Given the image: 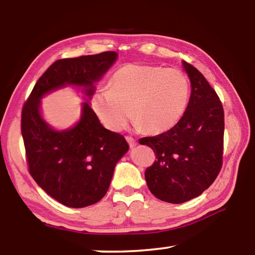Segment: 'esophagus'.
I'll list each match as a JSON object with an SVG mask.
<instances>
[{
  "mask_svg": "<svg viewBox=\"0 0 255 255\" xmlns=\"http://www.w3.org/2000/svg\"><path fill=\"white\" fill-rule=\"evenodd\" d=\"M126 140L128 141V144H129V146H130V147H133V146L137 144L136 139H133V138L130 137V136H126Z\"/></svg>",
  "mask_w": 255,
  "mask_h": 255,
  "instance_id": "esophagus-1",
  "label": "esophagus"
}]
</instances>
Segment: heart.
I'll use <instances>...</instances> for the list:
<instances>
[{
    "label": "heart",
    "mask_w": 255,
    "mask_h": 255,
    "mask_svg": "<svg viewBox=\"0 0 255 255\" xmlns=\"http://www.w3.org/2000/svg\"><path fill=\"white\" fill-rule=\"evenodd\" d=\"M190 99V81L176 68L127 64L115 72L110 88L93 94L92 106L107 128L119 131L129 117L148 133L165 131L182 118Z\"/></svg>",
    "instance_id": "heart-1"
}]
</instances>
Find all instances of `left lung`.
<instances>
[{
	"label": "left lung",
	"mask_w": 255,
	"mask_h": 255,
	"mask_svg": "<svg viewBox=\"0 0 255 255\" xmlns=\"http://www.w3.org/2000/svg\"><path fill=\"white\" fill-rule=\"evenodd\" d=\"M183 66L191 82V97L182 118L165 132L139 139L156 157L145 171L149 191L170 204H182L200 196L223 165V105L196 67L187 62Z\"/></svg>",
	"instance_id": "left-lung-1"
}]
</instances>
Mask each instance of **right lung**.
<instances>
[{"instance_id":"obj_1","label":"right lung","mask_w":255,"mask_h":255,"mask_svg":"<svg viewBox=\"0 0 255 255\" xmlns=\"http://www.w3.org/2000/svg\"><path fill=\"white\" fill-rule=\"evenodd\" d=\"M116 58V51H103L56 60L37 81L22 108L21 132L29 173L50 197L71 208L91 206L105 197L116 164L129 147L123 135L102 126L86 102L75 127L55 131L41 118L40 99L66 84L84 86L91 98L93 83Z\"/></svg>"}]
</instances>
